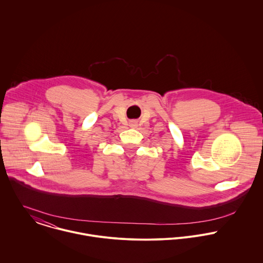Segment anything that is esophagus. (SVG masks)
I'll list each match as a JSON object with an SVG mask.
<instances>
[{"instance_id":"obj_1","label":"esophagus","mask_w":263,"mask_h":263,"mask_svg":"<svg viewBox=\"0 0 263 263\" xmlns=\"http://www.w3.org/2000/svg\"><path fill=\"white\" fill-rule=\"evenodd\" d=\"M136 125H137V124H136V123H135V122H132V123H131V125H130V126H131V127H135V126H136Z\"/></svg>"}]
</instances>
